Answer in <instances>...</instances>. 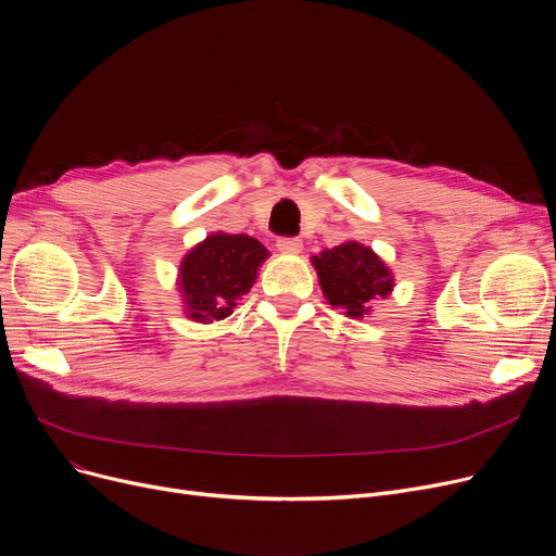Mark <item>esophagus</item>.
Returning <instances> with one entry per match:
<instances>
[{"mask_svg": "<svg viewBox=\"0 0 556 556\" xmlns=\"http://www.w3.org/2000/svg\"><path fill=\"white\" fill-rule=\"evenodd\" d=\"M277 250L286 252V254H298V252H302V241L295 237H281L277 241Z\"/></svg>", "mask_w": 556, "mask_h": 556, "instance_id": "obj_1", "label": "esophagus"}]
</instances>
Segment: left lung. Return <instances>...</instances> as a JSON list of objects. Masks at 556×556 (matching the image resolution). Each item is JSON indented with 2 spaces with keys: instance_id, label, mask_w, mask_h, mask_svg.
<instances>
[{
  "instance_id": "obj_1",
  "label": "left lung",
  "mask_w": 556,
  "mask_h": 556,
  "mask_svg": "<svg viewBox=\"0 0 556 556\" xmlns=\"http://www.w3.org/2000/svg\"><path fill=\"white\" fill-rule=\"evenodd\" d=\"M311 263L327 302L349 317L369 315L371 304L386 300L394 288V277L383 258L358 241L319 252Z\"/></svg>"
}]
</instances>
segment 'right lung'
<instances>
[{"instance_id":"1","label":"right lung","mask_w":556,"mask_h":556,"mask_svg":"<svg viewBox=\"0 0 556 556\" xmlns=\"http://www.w3.org/2000/svg\"><path fill=\"white\" fill-rule=\"evenodd\" d=\"M266 258L268 250L248 233H210L180 263L178 286L187 317L210 325L231 315Z\"/></svg>"}]
</instances>
